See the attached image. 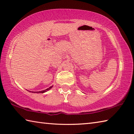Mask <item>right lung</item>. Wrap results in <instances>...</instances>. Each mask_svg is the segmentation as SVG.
Listing matches in <instances>:
<instances>
[{
	"label": "right lung",
	"instance_id": "add662e5",
	"mask_svg": "<svg viewBox=\"0 0 134 134\" xmlns=\"http://www.w3.org/2000/svg\"><path fill=\"white\" fill-rule=\"evenodd\" d=\"M53 86H51V87H49V88H48V89H45L44 90H42V91H40V92H33V93H45V92H46L47 91H48L49 89H51V88L53 87ZM30 92H31V91H30Z\"/></svg>",
	"mask_w": 134,
	"mask_h": 134
}]
</instances>
